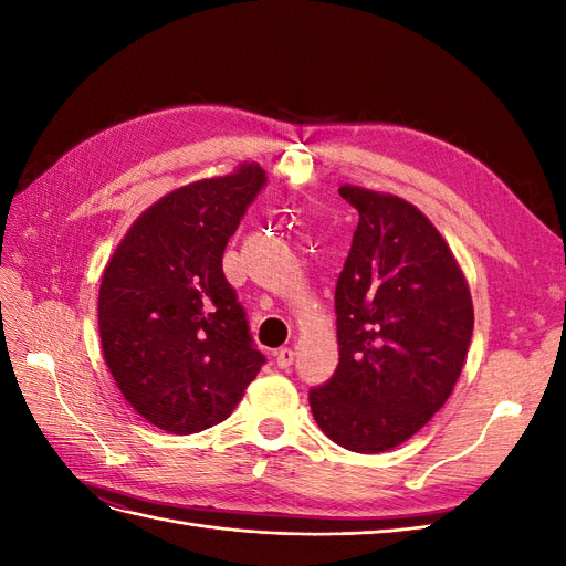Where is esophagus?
<instances>
[{"label":"esophagus","mask_w":566,"mask_h":566,"mask_svg":"<svg viewBox=\"0 0 566 566\" xmlns=\"http://www.w3.org/2000/svg\"><path fill=\"white\" fill-rule=\"evenodd\" d=\"M293 361H295V352L290 347H283V349L276 352V366L279 368H290V366H293Z\"/></svg>","instance_id":"obj_1"}]
</instances>
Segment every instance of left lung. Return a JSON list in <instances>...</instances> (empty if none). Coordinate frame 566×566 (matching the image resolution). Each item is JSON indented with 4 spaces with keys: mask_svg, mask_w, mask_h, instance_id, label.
Listing matches in <instances>:
<instances>
[{
    "mask_svg": "<svg viewBox=\"0 0 566 566\" xmlns=\"http://www.w3.org/2000/svg\"><path fill=\"white\" fill-rule=\"evenodd\" d=\"M358 212L335 285L339 364L310 389L314 420L342 449L382 453L451 397L474 328L465 276L413 205L342 186Z\"/></svg>",
    "mask_w": 566,
    "mask_h": 566,
    "instance_id": "1",
    "label": "left lung"
}]
</instances>
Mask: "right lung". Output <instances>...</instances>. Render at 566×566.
Returning a JSON list of instances; mask_svg holds the SVG:
<instances>
[{
	"label": "right lung",
	"mask_w": 566,
	"mask_h": 566,
	"mask_svg": "<svg viewBox=\"0 0 566 566\" xmlns=\"http://www.w3.org/2000/svg\"><path fill=\"white\" fill-rule=\"evenodd\" d=\"M266 186L260 165L165 196L134 221L104 271L98 331L115 385L172 434L227 420L266 364L221 256Z\"/></svg>",
	"instance_id": "1"
}]
</instances>
